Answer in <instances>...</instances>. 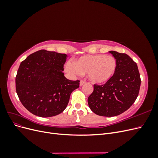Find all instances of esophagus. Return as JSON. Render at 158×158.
<instances>
[{
    "mask_svg": "<svg viewBox=\"0 0 158 158\" xmlns=\"http://www.w3.org/2000/svg\"><path fill=\"white\" fill-rule=\"evenodd\" d=\"M85 84V82L84 80H81L80 82V85H83Z\"/></svg>",
    "mask_w": 158,
    "mask_h": 158,
    "instance_id": "obj_1",
    "label": "esophagus"
}]
</instances>
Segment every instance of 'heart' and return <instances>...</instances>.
Wrapping results in <instances>:
<instances>
[{"mask_svg":"<svg viewBox=\"0 0 158 158\" xmlns=\"http://www.w3.org/2000/svg\"><path fill=\"white\" fill-rule=\"evenodd\" d=\"M66 70L76 74H88L95 84H103L111 79L117 69V61L113 56L105 55H84L66 64Z\"/></svg>","mask_w":158,"mask_h":158,"instance_id":"obj_1","label":"heart"}]
</instances>
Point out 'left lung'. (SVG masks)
I'll list each match as a JSON object with an SVG mask.
<instances>
[{"label":"left lung","instance_id":"1","mask_svg":"<svg viewBox=\"0 0 158 158\" xmlns=\"http://www.w3.org/2000/svg\"><path fill=\"white\" fill-rule=\"evenodd\" d=\"M117 61L113 77L103 85H94L88 98L89 107L98 115L117 116L126 111L136 99L141 80L138 66L125 53L109 51Z\"/></svg>","mask_w":158,"mask_h":158}]
</instances>
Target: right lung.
<instances>
[{"label": "right lung", "mask_w": 158, "mask_h": 158, "mask_svg": "<svg viewBox=\"0 0 158 158\" xmlns=\"http://www.w3.org/2000/svg\"><path fill=\"white\" fill-rule=\"evenodd\" d=\"M67 55L40 50L23 60L16 77L18 96L24 107L41 117H53L63 112L71 93L79 88L80 80L64 76Z\"/></svg>", "instance_id": "obj_1"}]
</instances>
